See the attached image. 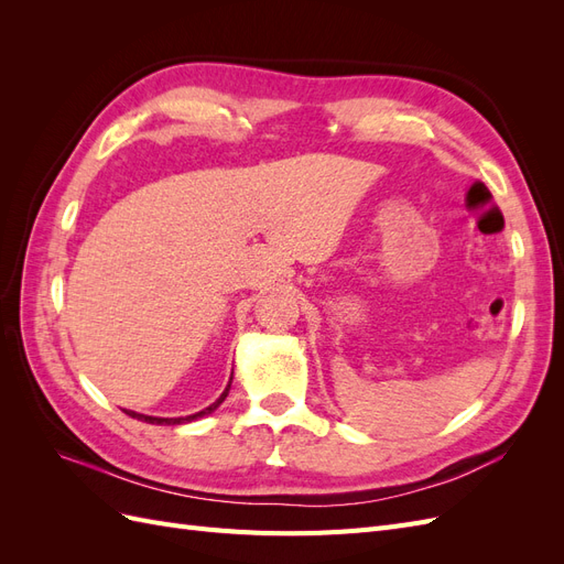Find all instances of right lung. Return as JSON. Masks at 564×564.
I'll use <instances>...</instances> for the list:
<instances>
[{"label": "right lung", "instance_id": "right-lung-1", "mask_svg": "<svg viewBox=\"0 0 564 564\" xmlns=\"http://www.w3.org/2000/svg\"><path fill=\"white\" fill-rule=\"evenodd\" d=\"M230 383H232V377H230V381H228V386H226V390L220 392V398L214 402V404H209L207 409H202V412H197V414H191V416H178V419H162V416H148V414H139V412H131V409H124V414L127 416H131V419H139V421H145V423H155V425H181V423H191V421H195V419H199V416H204V414H212L214 409L224 402L226 398H228V390H230Z\"/></svg>", "mask_w": 564, "mask_h": 564}]
</instances>
